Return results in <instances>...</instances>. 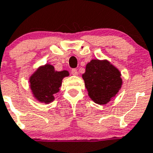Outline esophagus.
Here are the masks:
<instances>
[{
  "label": "esophagus",
  "mask_w": 153,
  "mask_h": 153,
  "mask_svg": "<svg viewBox=\"0 0 153 153\" xmlns=\"http://www.w3.org/2000/svg\"><path fill=\"white\" fill-rule=\"evenodd\" d=\"M71 74H72V75L76 76L78 74V72H77V70H76V69H73L71 70Z\"/></svg>",
  "instance_id": "esophagus-1"
}]
</instances>
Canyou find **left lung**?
Listing matches in <instances>:
<instances>
[{
    "label": "left lung",
    "instance_id": "8db88e82",
    "mask_svg": "<svg viewBox=\"0 0 153 153\" xmlns=\"http://www.w3.org/2000/svg\"><path fill=\"white\" fill-rule=\"evenodd\" d=\"M82 77L91 99L99 105L110 102L123 83L119 69L106 59H92L86 65Z\"/></svg>",
    "mask_w": 153,
    "mask_h": 153
}]
</instances>
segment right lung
Returning <instances> with one entry per match:
<instances>
[{
    "instance_id": "obj_1",
    "label": "right lung",
    "mask_w": 153,
    "mask_h": 153,
    "mask_svg": "<svg viewBox=\"0 0 153 153\" xmlns=\"http://www.w3.org/2000/svg\"><path fill=\"white\" fill-rule=\"evenodd\" d=\"M69 76L67 70L55 71L52 65H41L30 76V87L36 100L49 104L55 100L54 94L59 91L63 78Z\"/></svg>"
}]
</instances>
